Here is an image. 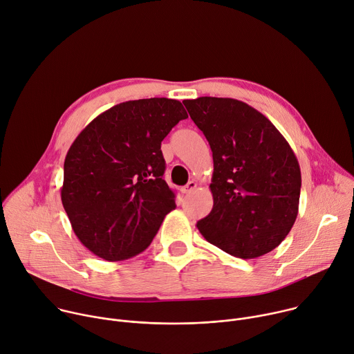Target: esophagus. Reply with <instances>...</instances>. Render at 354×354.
I'll list each match as a JSON object with an SVG mask.
<instances>
[{
    "instance_id": "esophagus-1",
    "label": "esophagus",
    "mask_w": 354,
    "mask_h": 354,
    "mask_svg": "<svg viewBox=\"0 0 354 354\" xmlns=\"http://www.w3.org/2000/svg\"><path fill=\"white\" fill-rule=\"evenodd\" d=\"M196 187H198V182H196V180H189V182L182 187V192H183V194H190V192H194Z\"/></svg>"
}]
</instances>
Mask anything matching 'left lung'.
Masks as SVG:
<instances>
[{"label": "left lung", "mask_w": 354, "mask_h": 354, "mask_svg": "<svg viewBox=\"0 0 354 354\" xmlns=\"http://www.w3.org/2000/svg\"><path fill=\"white\" fill-rule=\"evenodd\" d=\"M183 104L213 152V209L196 224L201 234L243 260L272 251L298 216L301 169L292 148L264 114L240 100Z\"/></svg>", "instance_id": "8db88e82"}]
</instances>
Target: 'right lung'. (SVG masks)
Listing matches in <instances>:
<instances>
[{"label": "right lung", "mask_w": 354, "mask_h": 354, "mask_svg": "<svg viewBox=\"0 0 354 354\" xmlns=\"http://www.w3.org/2000/svg\"><path fill=\"white\" fill-rule=\"evenodd\" d=\"M187 118L178 100L120 103L95 117L71 145L62 203L80 243L106 261L142 252L176 207L164 180L160 142Z\"/></svg>", "instance_id": "right-lung-1"}]
</instances>
